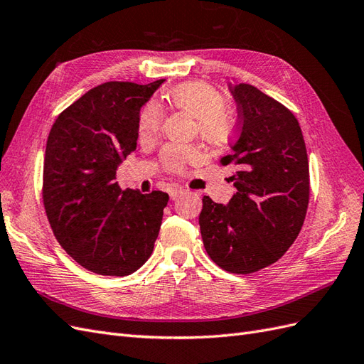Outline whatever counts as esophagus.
<instances>
[{
  "mask_svg": "<svg viewBox=\"0 0 364 364\" xmlns=\"http://www.w3.org/2000/svg\"><path fill=\"white\" fill-rule=\"evenodd\" d=\"M185 193H186V190L182 188V186H171L170 191H168V194H170V197H171L173 200L178 199V197H181V196L185 194Z\"/></svg>",
  "mask_w": 364,
  "mask_h": 364,
  "instance_id": "obj_1",
  "label": "esophagus"
}]
</instances>
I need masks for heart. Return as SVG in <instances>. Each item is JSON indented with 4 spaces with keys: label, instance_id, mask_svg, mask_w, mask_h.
<instances>
[{
    "label": "heart",
    "instance_id": "obj_1",
    "mask_svg": "<svg viewBox=\"0 0 364 364\" xmlns=\"http://www.w3.org/2000/svg\"><path fill=\"white\" fill-rule=\"evenodd\" d=\"M167 103L194 118V132L206 144L218 147L232 135L234 121L226 109L225 97L215 87L203 82L182 83L165 95ZM162 124V111L156 103H147L138 118V135L151 139L158 135ZM199 156L191 146H168L162 150L161 161L168 171H181L186 164Z\"/></svg>",
    "mask_w": 364,
    "mask_h": 364
}]
</instances>
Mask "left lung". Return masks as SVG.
<instances>
[{"label": "left lung", "instance_id": "8db88e82", "mask_svg": "<svg viewBox=\"0 0 364 364\" xmlns=\"http://www.w3.org/2000/svg\"><path fill=\"white\" fill-rule=\"evenodd\" d=\"M238 130L222 165L237 193L225 206L205 196L199 225L218 267L247 274L277 262L299 235L310 200V170L302 130L290 109L258 87L229 85Z\"/></svg>", "mask_w": 364, "mask_h": 364}]
</instances>
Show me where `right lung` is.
<instances>
[{"instance_id": "1", "label": "right lung", "mask_w": 364, "mask_h": 364, "mask_svg": "<svg viewBox=\"0 0 364 364\" xmlns=\"http://www.w3.org/2000/svg\"><path fill=\"white\" fill-rule=\"evenodd\" d=\"M164 83L106 82L54 121L42 199L53 234L82 267L127 277L155 247L168 194L121 190L118 165L136 147L139 109Z\"/></svg>"}]
</instances>
